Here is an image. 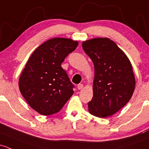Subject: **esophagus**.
<instances>
[{"label": "esophagus", "mask_w": 149, "mask_h": 149, "mask_svg": "<svg viewBox=\"0 0 149 149\" xmlns=\"http://www.w3.org/2000/svg\"><path fill=\"white\" fill-rule=\"evenodd\" d=\"M77 87H78V89H79V90H81V89L84 88V85H83V84H79Z\"/></svg>", "instance_id": "esophagus-1"}]
</instances>
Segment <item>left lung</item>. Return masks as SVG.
Masks as SVG:
<instances>
[{
    "label": "left lung",
    "mask_w": 149,
    "mask_h": 149,
    "mask_svg": "<svg viewBox=\"0 0 149 149\" xmlns=\"http://www.w3.org/2000/svg\"><path fill=\"white\" fill-rule=\"evenodd\" d=\"M84 51L94 65L93 98L88 111L99 118L111 116L130 101L136 86L131 63L109 38L83 41Z\"/></svg>",
    "instance_id": "left-lung-1"
}]
</instances>
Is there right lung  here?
Masks as SVG:
<instances>
[{"mask_svg": "<svg viewBox=\"0 0 149 149\" xmlns=\"http://www.w3.org/2000/svg\"><path fill=\"white\" fill-rule=\"evenodd\" d=\"M79 45L77 40L54 38L42 43L26 63L18 81L22 95L43 116L60 111L73 94V85L61 63Z\"/></svg>", "mask_w": 149, "mask_h": 149, "instance_id": "right-lung-1", "label": "right lung"}]
</instances>
